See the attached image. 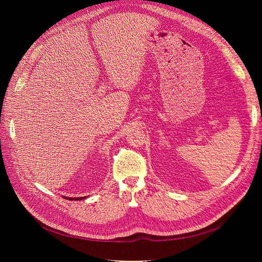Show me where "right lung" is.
<instances>
[{
  "label": "right lung",
  "mask_w": 262,
  "mask_h": 262,
  "mask_svg": "<svg viewBox=\"0 0 262 262\" xmlns=\"http://www.w3.org/2000/svg\"><path fill=\"white\" fill-rule=\"evenodd\" d=\"M66 199H68V200H76V201H78V200H83V199H86L87 196H80V198H69V196H64Z\"/></svg>",
  "instance_id": "1"
}]
</instances>
